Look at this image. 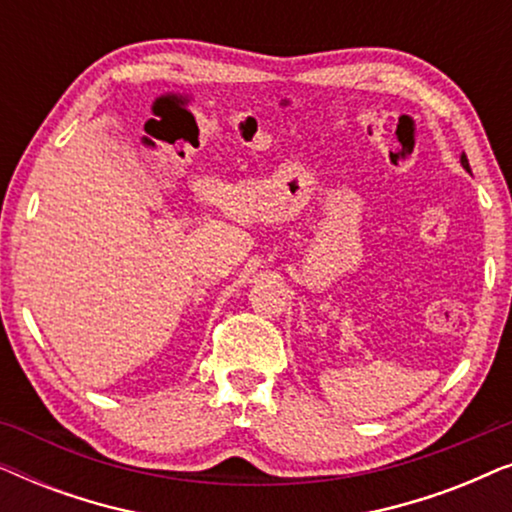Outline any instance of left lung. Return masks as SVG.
<instances>
[{
  "instance_id": "obj_1",
  "label": "left lung",
  "mask_w": 512,
  "mask_h": 512,
  "mask_svg": "<svg viewBox=\"0 0 512 512\" xmlns=\"http://www.w3.org/2000/svg\"><path fill=\"white\" fill-rule=\"evenodd\" d=\"M461 165H464V170L471 172V167H468V158H466V153H461Z\"/></svg>"
}]
</instances>
